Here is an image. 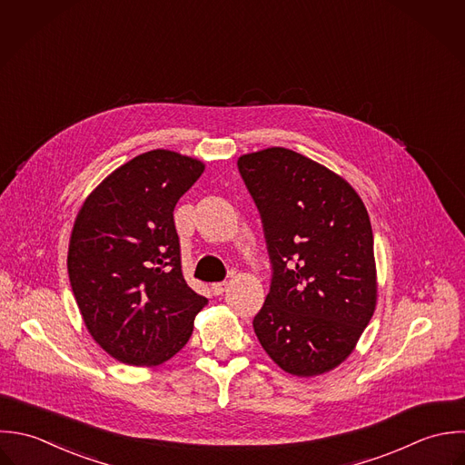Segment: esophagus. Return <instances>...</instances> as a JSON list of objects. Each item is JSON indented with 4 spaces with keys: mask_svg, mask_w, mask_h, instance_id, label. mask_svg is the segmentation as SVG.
<instances>
[{
    "mask_svg": "<svg viewBox=\"0 0 465 465\" xmlns=\"http://www.w3.org/2000/svg\"><path fill=\"white\" fill-rule=\"evenodd\" d=\"M227 289H229V282H218L211 285V291L214 292V296H222Z\"/></svg>",
    "mask_w": 465,
    "mask_h": 465,
    "instance_id": "esophagus-1",
    "label": "esophagus"
}]
</instances>
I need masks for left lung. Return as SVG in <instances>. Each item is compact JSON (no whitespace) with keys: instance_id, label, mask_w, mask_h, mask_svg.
I'll list each match as a JSON object with an SVG mask.
<instances>
[{"instance_id":"obj_1","label":"left lung","mask_w":465,"mask_h":465,"mask_svg":"<svg viewBox=\"0 0 465 465\" xmlns=\"http://www.w3.org/2000/svg\"><path fill=\"white\" fill-rule=\"evenodd\" d=\"M260 211L272 265L252 326L269 357L298 377L324 373L353 350L377 302L373 232L353 187L285 148L238 158Z\"/></svg>"}]
</instances>
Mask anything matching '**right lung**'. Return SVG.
I'll list each match as a JSON object with an SVG mask.
<instances>
[{"label": "right lung", "mask_w": 465, "mask_h": 465, "mask_svg": "<svg viewBox=\"0 0 465 465\" xmlns=\"http://www.w3.org/2000/svg\"><path fill=\"white\" fill-rule=\"evenodd\" d=\"M203 163L167 150L135 156L83 203L68 247L70 285L99 346L132 366L180 351L207 300L183 280L173 211Z\"/></svg>", "instance_id": "obj_1"}]
</instances>
